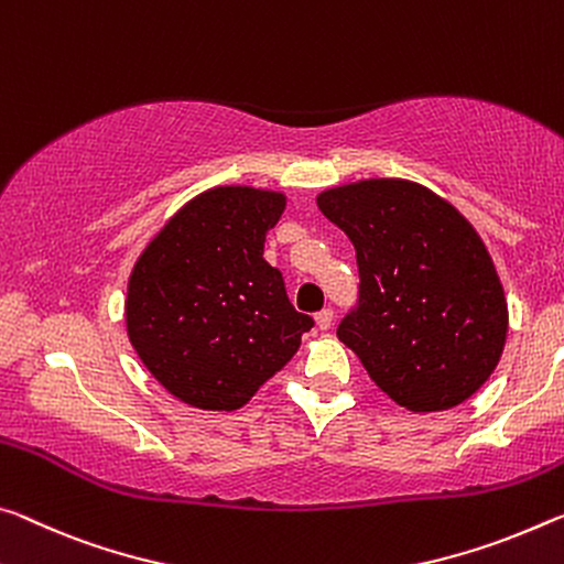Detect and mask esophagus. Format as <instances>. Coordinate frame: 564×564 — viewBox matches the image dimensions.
Listing matches in <instances>:
<instances>
[{
    "instance_id": "34e87169",
    "label": "esophagus",
    "mask_w": 564,
    "mask_h": 564,
    "mask_svg": "<svg viewBox=\"0 0 564 564\" xmlns=\"http://www.w3.org/2000/svg\"><path fill=\"white\" fill-rule=\"evenodd\" d=\"M330 321H334V311H330V308H321L316 314V326L321 330H326L330 326Z\"/></svg>"
}]
</instances>
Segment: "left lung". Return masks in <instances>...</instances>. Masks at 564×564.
Here are the masks:
<instances>
[{
	"instance_id": "left-lung-1",
	"label": "left lung",
	"mask_w": 564,
	"mask_h": 564,
	"mask_svg": "<svg viewBox=\"0 0 564 564\" xmlns=\"http://www.w3.org/2000/svg\"><path fill=\"white\" fill-rule=\"evenodd\" d=\"M356 248L359 301L338 338L409 411L467 401L497 369L507 301L471 223L429 187L371 177L316 198Z\"/></svg>"
}]
</instances>
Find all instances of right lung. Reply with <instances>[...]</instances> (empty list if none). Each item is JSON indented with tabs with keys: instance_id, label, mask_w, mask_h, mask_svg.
<instances>
[{
	"instance_id": "obj_1",
	"label": "right lung",
	"mask_w": 564,
	"mask_h": 564,
	"mask_svg": "<svg viewBox=\"0 0 564 564\" xmlns=\"http://www.w3.org/2000/svg\"><path fill=\"white\" fill-rule=\"evenodd\" d=\"M283 208V193L210 187L165 223L132 268L124 301L130 344L185 404H248L314 326L263 258L265 234Z\"/></svg>"
}]
</instances>
